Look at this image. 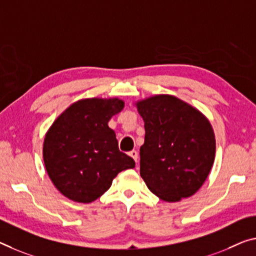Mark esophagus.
<instances>
[{
    "label": "esophagus",
    "mask_w": 256,
    "mask_h": 256,
    "mask_svg": "<svg viewBox=\"0 0 256 256\" xmlns=\"http://www.w3.org/2000/svg\"><path fill=\"white\" fill-rule=\"evenodd\" d=\"M129 156H130L134 160H135L136 164L138 162V153H137V151H135V150L130 151V152H129Z\"/></svg>",
    "instance_id": "obj_1"
}]
</instances>
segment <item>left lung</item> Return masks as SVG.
<instances>
[{"instance_id": "obj_1", "label": "left lung", "mask_w": 256, "mask_h": 256, "mask_svg": "<svg viewBox=\"0 0 256 256\" xmlns=\"http://www.w3.org/2000/svg\"><path fill=\"white\" fill-rule=\"evenodd\" d=\"M143 118L140 176L153 194L167 202L194 196L215 160L213 127L198 108L160 94L134 103Z\"/></svg>"}]
</instances>
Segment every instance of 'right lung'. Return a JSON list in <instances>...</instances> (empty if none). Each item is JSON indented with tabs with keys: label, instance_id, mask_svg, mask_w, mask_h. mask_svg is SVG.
Here are the masks:
<instances>
[{
	"label": "right lung",
	"instance_id": "1",
	"mask_svg": "<svg viewBox=\"0 0 256 256\" xmlns=\"http://www.w3.org/2000/svg\"><path fill=\"white\" fill-rule=\"evenodd\" d=\"M124 108L118 97L82 98L60 113L43 140V161L62 196L90 204L103 196L120 172L135 167L119 151L108 121Z\"/></svg>",
	"mask_w": 256,
	"mask_h": 256
}]
</instances>
